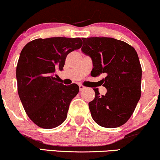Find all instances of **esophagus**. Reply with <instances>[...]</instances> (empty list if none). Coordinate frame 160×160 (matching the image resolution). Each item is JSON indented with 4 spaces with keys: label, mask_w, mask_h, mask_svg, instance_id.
<instances>
[{
    "label": "esophagus",
    "mask_w": 160,
    "mask_h": 160,
    "mask_svg": "<svg viewBox=\"0 0 160 160\" xmlns=\"http://www.w3.org/2000/svg\"><path fill=\"white\" fill-rule=\"evenodd\" d=\"M86 89H87L86 87L83 86V85H82V84L79 85V90H80V91H83V90H86Z\"/></svg>",
    "instance_id": "obj_1"
}]
</instances>
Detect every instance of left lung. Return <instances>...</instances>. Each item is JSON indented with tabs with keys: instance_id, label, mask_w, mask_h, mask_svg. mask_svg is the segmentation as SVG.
<instances>
[{
	"instance_id": "1",
	"label": "left lung",
	"mask_w": 160,
	"mask_h": 160,
	"mask_svg": "<svg viewBox=\"0 0 160 160\" xmlns=\"http://www.w3.org/2000/svg\"><path fill=\"white\" fill-rule=\"evenodd\" d=\"M82 40V52L92 61L91 76H106L101 81L106 95L93 89L95 98L89 103L92 119L103 127H119L129 119L140 98L142 68L138 53L128 43L111 37Z\"/></svg>"
}]
</instances>
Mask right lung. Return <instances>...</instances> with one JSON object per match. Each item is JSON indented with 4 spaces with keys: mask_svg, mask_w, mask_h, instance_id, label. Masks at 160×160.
Listing matches in <instances>:
<instances>
[{
    "mask_svg": "<svg viewBox=\"0 0 160 160\" xmlns=\"http://www.w3.org/2000/svg\"><path fill=\"white\" fill-rule=\"evenodd\" d=\"M82 45L78 37H51L34 39L21 51L16 69L18 95L27 115L39 127L55 128L67 118L79 88L57 82L55 72L63 69L68 53Z\"/></svg>",
    "mask_w": 160,
    "mask_h": 160,
    "instance_id": "obj_1",
    "label": "right lung"
}]
</instances>
